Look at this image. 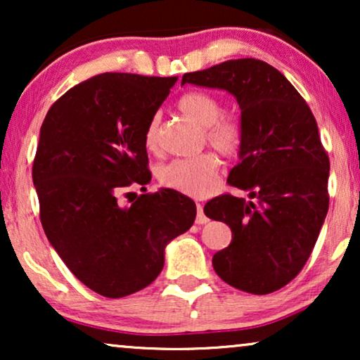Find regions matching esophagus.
<instances>
[{
  "label": "esophagus",
  "instance_id": "esophagus-1",
  "mask_svg": "<svg viewBox=\"0 0 360 360\" xmlns=\"http://www.w3.org/2000/svg\"><path fill=\"white\" fill-rule=\"evenodd\" d=\"M208 218H206V214L203 213V205H196V224H206L208 223Z\"/></svg>",
  "mask_w": 360,
  "mask_h": 360
}]
</instances>
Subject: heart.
Returning <instances> with one entry per match:
<instances>
[{"instance_id": "obj_1", "label": "heart", "mask_w": 360, "mask_h": 360, "mask_svg": "<svg viewBox=\"0 0 360 360\" xmlns=\"http://www.w3.org/2000/svg\"><path fill=\"white\" fill-rule=\"evenodd\" d=\"M179 110L205 127V139L221 155H238L244 144L243 122L236 115L223 112V103L211 93L190 91L180 98ZM160 115L157 112L147 122L144 144L149 150L159 147ZM219 174V160L211 152L174 159L160 165L157 179L167 188L190 196H205L213 191Z\"/></svg>"}]
</instances>
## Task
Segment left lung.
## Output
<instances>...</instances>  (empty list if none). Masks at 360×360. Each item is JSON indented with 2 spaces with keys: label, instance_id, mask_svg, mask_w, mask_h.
<instances>
[{
  "label": "left lung",
  "instance_id": "1",
  "mask_svg": "<svg viewBox=\"0 0 360 360\" xmlns=\"http://www.w3.org/2000/svg\"><path fill=\"white\" fill-rule=\"evenodd\" d=\"M219 88L238 100L244 144L228 184L250 201L216 196L205 214L231 228L233 240L213 255L231 287L267 295L297 277L326 218L329 157L311 110L277 68L238 58L185 73L181 85Z\"/></svg>",
  "mask_w": 360,
  "mask_h": 360
}]
</instances>
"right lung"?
<instances>
[{"mask_svg": "<svg viewBox=\"0 0 360 360\" xmlns=\"http://www.w3.org/2000/svg\"><path fill=\"white\" fill-rule=\"evenodd\" d=\"M175 82L101 73L58 98L42 122L32 181L44 233L70 272L103 297L154 282L165 245L195 221L193 200L170 188L120 203L126 188L150 181L144 132Z\"/></svg>", "mask_w": 360, "mask_h": 360, "instance_id": "1", "label": "right lung"}]
</instances>
